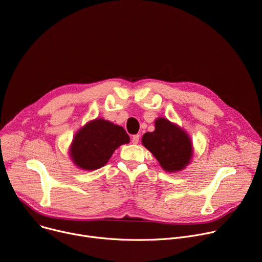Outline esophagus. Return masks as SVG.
Segmentation results:
<instances>
[{
    "mask_svg": "<svg viewBox=\"0 0 262 262\" xmlns=\"http://www.w3.org/2000/svg\"><path fill=\"white\" fill-rule=\"evenodd\" d=\"M131 139H132V143H133V144H135V145H136V144H138V142H139V134H135V135H133Z\"/></svg>",
    "mask_w": 262,
    "mask_h": 262,
    "instance_id": "esophagus-1",
    "label": "esophagus"
}]
</instances>
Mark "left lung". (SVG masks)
I'll return each instance as SVG.
<instances>
[{
  "label": "left lung",
  "mask_w": 262,
  "mask_h": 262,
  "mask_svg": "<svg viewBox=\"0 0 262 262\" xmlns=\"http://www.w3.org/2000/svg\"><path fill=\"white\" fill-rule=\"evenodd\" d=\"M143 145L168 172L183 170L190 163L192 144L188 134L166 118L155 120V130L143 136Z\"/></svg>",
  "instance_id": "8db88e82"
}]
</instances>
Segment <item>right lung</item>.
<instances>
[{"mask_svg":"<svg viewBox=\"0 0 262 262\" xmlns=\"http://www.w3.org/2000/svg\"><path fill=\"white\" fill-rule=\"evenodd\" d=\"M130 137L120 126L98 118L88 123L74 136L70 154L74 164L84 170H96L105 166L113 152Z\"/></svg>","mask_w":262,"mask_h":262,"instance_id":"right-lung-1","label":"right lung"}]
</instances>
